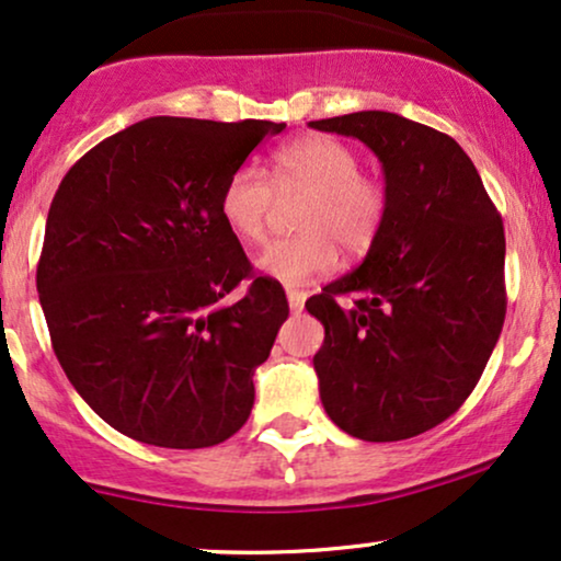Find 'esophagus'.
Wrapping results in <instances>:
<instances>
[{
    "mask_svg": "<svg viewBox=\"0 0 561 561\" xmlns=\"http://www.w3.org/2000/svg\"><path fill=\"white\" fill-rule=\"evenodd\" d=\"M287 302H289V310H293V313H300V310L305 308V293H300V289H295V287H287Z\"/></svg>",
    "mask_w": 561,
    "mask_h": 561,
    "instance_id": "esophagus-1",
    "label": "esophagus"
}]
</instances>
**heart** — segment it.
<instances>
[{
  "instance_id": "obj_1",
  "label": "heart",
  "mask_w": 561,
  "mask_h": 561,
  "mask_svg": "<svg viewBox=\"0 0 561 561\" xmlns=\"http://www.w3.org/2000/svg\"><path fill=\"white\" fill-rule=\"evenodd\" d=\"M274 186L305 194L295 217L297 236L272 240L253 264L268 279L300 285L329 272L336 245L359 256L375 243L388 211L386 186L359 173V154L331 137H300L274 152ZM272 183L253 162H243L219 191V217L232 236L248 243L264 238L272 209Z\"/></svg>"
}]
</instances>
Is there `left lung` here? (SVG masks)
Here are the masks:
<instances>
[{
	"mask_svg": "<svg viewBox=\"0 0 561 561\" xmlns=\"http://www.w3.org/2000/svg\"><path fill=\"white\" fill-rule=\"evenodd\" d=\"M310 126L370 147L388 194L363 264L305 302L325 329L313 357L323 409L367 443L416 437L469 399L500 339L502 217L448 134L388 111Z\"/></svg>",
	"mask_w": 561,
	"mask_h": 561,
	"instance_id": "1",
	"label": "left lung"
}]
</instances>
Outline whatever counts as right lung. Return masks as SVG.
Instances as JSON below:
<instances>
[{"mask_svg":"<svg viewBox=\"0 0 561 561\" xmlns=\"http://www.w3.org/2000/svg\"><path fill=\"white\" fill-rule=\"evenodd\" d=\"M285 126L145 118L59 183L35 287L69 382L122 435L209 448L251 414L289 305L279 282L253 276L219 191ZM245 278L247 295L222 304Z\"/></svg>","mask_w":561,"mask_h":561,"instance_id":"right-lung-1","label":"right lung"}]
</instances>
